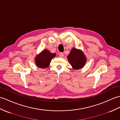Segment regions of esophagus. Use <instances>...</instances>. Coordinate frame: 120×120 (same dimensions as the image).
<instances>
[{
    "instance_id": "obj_1",
    "label": "esophagus",
    "mask_w": 120,
    "mask_h": 120,
    "mask_svg": "<svg viewBox=\"0 0 120 120\" xmlns=\"http://www.w3.org/2000/svg\"><path fill=\"white\" fill-rule=\"evenodd\" d=\"M59 57L61 58H63L64 54L62 53V52H60V53L59 54Z\"/></svg>"
}]
</instances>
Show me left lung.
<instances>
[{
    "label": "left lung",
    "instance_id": "8db88e82",
    "mask_svg": "<svg viewBox=\"0 0 120 120\" xmlns=\"http://www.w3.org/2000/svg\"><path fill=\"white\" fill-rule=\"evenodd\" d=\"M68 59L75 69L82 68L85 64L86 58L82 51L76 48H73L68 56Z\"/></svg>",
    "mask_w": 120,
    "mask_h": 120
}]
</instances>
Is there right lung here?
<instances>
[{"mask_svg": "<svg viewBox=\"0 0 120 120\" xmlns=\"http://www.w3.org/2000/svg\"><path fill=\"white\" fill-rule=\"evenodd\" d=\"M55 56V53H52L49 50L44 49L36 56L35 59L36 65L39 68H45L49 66L51 60Z\"/></svg>", "mask_w": 120, "mask_h": 120, "instance_id": "1", "label": "right lung"}]
</instances>
